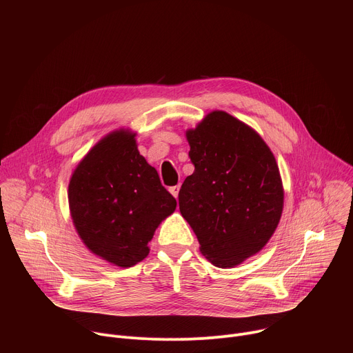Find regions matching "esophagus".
Instances as JSON below:
<instances>
[{"label":"esophagus","instance_id":"34e87169","mask_svg":"<svg viewBox=\"0 0 353 353\" xmlns=\"http://www.w3.org/2000/svg\"><path fill=\"white\" fill-rule=\"evenodd\" d=\"M169 191L172 192V195H173L174 198H177V196H179V191H180V184H177V185H174V187H170Z\"/></svg>","mask_w":353,"mask_h":353}]
</instances>
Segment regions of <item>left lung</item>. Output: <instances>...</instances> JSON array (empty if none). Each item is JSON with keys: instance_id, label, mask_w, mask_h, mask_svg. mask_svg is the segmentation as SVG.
<instances>
[{"instance_id": "1", "label": "left lung", "mask_w": 353, "mask_h": 353, "mask_svg": "<svg viewBox=\"0 0 353 353\" xmlns=\"http://www.w3.org/2000/svg\"><path fill=\"white\" fill-rule=\"evenodd\" d=\"M195 170L179 192L181 216L199 251L219 268H233L268 243L283 211L278 163L261 135L222 110L185 131Z\"/></svg>"}]
</instances>
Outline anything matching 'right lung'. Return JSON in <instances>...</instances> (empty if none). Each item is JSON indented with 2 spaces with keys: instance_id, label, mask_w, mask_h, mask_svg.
<instances>
[{
  "instance_id": "add662e5",
  "label": "right lung",
  "mask_w": 353,
  "mask_h": 353,
  "mask_svg": "<svg viewBox=\"0 0 353 353\" xmlns=\"http://www.w3.org/2000/svg\"><path fill=\"white\" fill-rule=\"evenodd\" d=\"M137 132L119 128L100 139L68 184L72 223L86 248L130 268L149 254L148 243L176 210L174 196L137 148Z\"/></svg>"
}]
</instances>
